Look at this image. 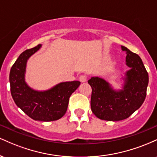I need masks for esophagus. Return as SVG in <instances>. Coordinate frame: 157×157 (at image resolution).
Wrapping results in <instances>:
<instances>
[{
  "label": "esophagus",
  "mask_w": 157,
  "mask_h": 157,
  "mask_svg": "<svg viewBox=\"0 0 157 157\" xmlns=\"http://www.w3.org/2000/svg\"><path fill=\"white\" fill-rule=\"evenodd\" d=\"M79 80H80L81 82H84L87 80V77H86V75H81L80 78H79Z\"/></svg>",
  "instance_id": "34e87169"
}]
</instances>
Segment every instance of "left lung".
<instances>
[{
    "label": "left lung",
    "mask_w": 157,
    "mask_h": 157,
    "mask_svg": "<svg viewBox=\"0 0 157 157\" xmlns=\"http://www.w3.org/2000/svg\"><path fill=\"white\" fill-rule=\"evenodd\" d=\"M121 48L126 52V65L131 68L122 78V89L114 90L109 82L98 77H92L88 81L92 89L91 111L100 120H125L140 109L146 97L148 74L141 58L125 46Z\"/></svg>",
    "instance_id": "obj_1"
}]
</instances>
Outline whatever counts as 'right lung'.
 Here are the masks:
<instances>
[{
    "instance_id": "add662e5",
    "label": "right lung",
    "mask_w": 157,
    "mask_h": 157,
    "mask_svg": "<svg viewBox=\"0 0 157 157\" xmlns=\"http://www.w3.org/2000/svg\"><path fill=\"white\" fill-rule=\"evenodd\" d=\"M41 47V44L21 53L10 73L11 94L17 107L29 117L43 122L60 119L67 111L69 97L80 86L79 81L64 82L52 89L39 91L32 89L25 81L26 63Z\"/></svg>"
}]
</instances>
